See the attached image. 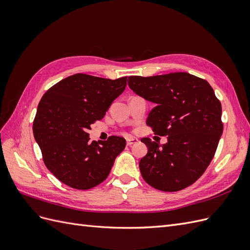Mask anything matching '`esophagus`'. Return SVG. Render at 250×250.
<instances>
[{
	"mask_svg": "<svg viewBox=\"0 0 250 250\" xmlns=\"http://www.w3.org/2000/svg\"><path fill=\"white\" fill-rule=\"evenodd\" d=\"M137 143H139L138 139H127V141H126L127 146H132L133 144H137Z\"/></svg>",
	"mask_w": 250,
	"mask_h": 250,
	"instance_id": "1",
	"label": "esophagus"
}]
</instances>
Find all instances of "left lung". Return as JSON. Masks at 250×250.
<instances>
[{
    "label": "left lung",
    "instance_id": "obj_1",
    "mask_svg": "<svg viewBox=\"0 0 250 250\" xmlns=\"http://www.w3.org/2000/svg\"><path fill=\"white\" fill-rule=\"evenodd\" d=\"M135 94L156 104L147 125L154 134L168 137L161 145L141 141L148 153L140 161L144 180L156 190L177 192L193 185L213 160L223 131L221 103L209 83L188 73L130 76Z\"/></svg>",
    "mask_w": 250,
    "mask_h": 250
}]
</instances>
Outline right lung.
<instances>
[{
	"instance_id": "add662e5",
	"label": "right lung",
	"mask_w": 250,
	"mask_h": 250,
	"mask_svg": "<svg viewBox=\"0 0 250 250\" xmlns=\"http://www.w3.org/2000/svg\"><path fill=\"white\" fill-rule=\"evenodd\" d=\"M127 77L116 80L75 74L50 87L40 101L33 134L49 171L64 185L89 190L107 178L124 138L89 142L90 125L101 120L124 92Z\"/></svg>"
}]
</instances>
